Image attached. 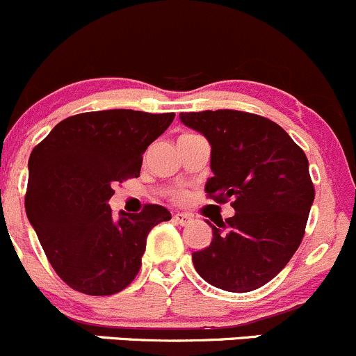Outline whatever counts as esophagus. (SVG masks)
<instances>
[{
  "mask_svg": "<svg viewBox=\"0 0 356 356\" xmlns=\"http://www.w3.org/2000/svg\"><path fill=\"white\" fill-rule=\"evenodd\" d=\"M173 220H175V222H177L178 225H183V227H185V225L192 224L193 217L190 216V213H175Z\"/></svg>",
  "mask_w": 356,
  "mask_h": 356,
  "instance_id": "1",
  "label": "esophagus"
}]
</instances>
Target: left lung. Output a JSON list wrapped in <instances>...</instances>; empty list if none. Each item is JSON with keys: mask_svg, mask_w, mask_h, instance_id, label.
<instances>
[{"mask_svg": "<svg viewBox=\"0 0 356 356\" xmlns=\"http://www.w3.org/2000/svg\"><path fill=\"white\" fill-rule=\"evenodd\" d=\"M209 140L210 198L236 213L212 227V243L192 254L197 273L217 289L251 292L280 273L299 248L314 202L309 161L275 122L238 110L179 113Z\"/></svg>", "mask_w": 356, "mask_h": 356, "instance_id": "left-lung-1", "label": "left lung"}]
</instances>
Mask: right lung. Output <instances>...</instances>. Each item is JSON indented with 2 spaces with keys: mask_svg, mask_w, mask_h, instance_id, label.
<instances>
[{
  "mask_svg": "<svg viewBox=\"0 0 356 356\" xmlns=\"http://www.w3.org/2000/svg\"><path fill=\"white\" fill-rule=\"evenodd\" d=\"M175 113L102 110L59 122L32 151L25 210L56 273L88 296L131 285L146 239L170 210L149 204L140 213H112L113 183L137 178L143 154Z\"/></svg>",
  "mask_w": 356,
  "mask_h": 356,
  "instance_id": "obj_1",
  "label": "right lung"
}]
</instances>
